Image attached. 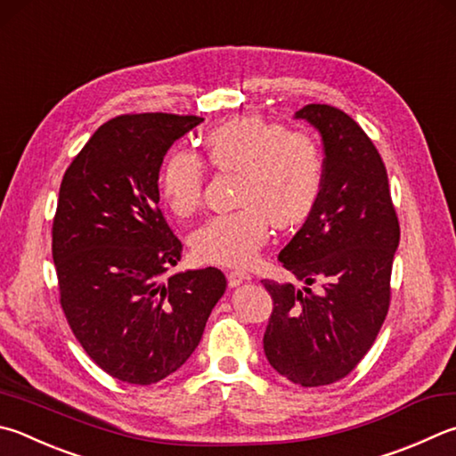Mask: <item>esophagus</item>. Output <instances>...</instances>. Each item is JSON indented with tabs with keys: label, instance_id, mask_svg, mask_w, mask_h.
I'll return each instance as SVG.
<instances>
[{
	"label": "esophagus",
	"instance_id": "34e87169",
	"mask_svg": "<svg viewBox=\"0 0 456 456\" xmlns=\"http://www.w3.org/2000/svg\"><path fill=\"white\" fill-rule=\"evenodd\" d=\"M251 279V275L249 273H247L245 269H231L229 273H227V283H229V287H237V285H241L243 281H249Z\"/></svg>",
	"mask_w": 456,
	"mask_h": 456
}]
</instances>
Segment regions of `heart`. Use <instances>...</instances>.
<instances>
[{"instance_id":"heart-1","label":"heart","mask_w":456,"mask_h":456,"mask_svg":"<svg viewBox=\"0 0 456 456\" xmlns=\"http://www.w3.org/2000/svg\"><path fill=\"white\" fill-rule=\"evenodd\" d=\"M205 159L235 175L237 209L215 215L191 235L201 261L245 265L267 243L271 225L289 229L309 217L322 187L321 147L307 131L287 129L259 115H239L207 131ZM207 164L189 149H173L159 173L165 205L189 217L203 201Z\"/></svg>"}]
</instances>
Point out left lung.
I'll return each instance as SVG.
<instances>
[{
	"mask_svg": "<svg viewBox=\"0 0 456 456\" xmlns=\"http://www.w3.org/2000/svg\"><path fill=\"white\" fill-rule=\"evenodd\" d=\"M295 118L322 137V187L279 261L322 289L261 281L273 299L263 349L279 375L321 387L349 375L375 343L391 305L401 229L385 163L359 123L325 103L305 105Z\"/></svg>",
	"mask_w": 456,
	"mask_h": 456,
	"instance_id": "left-lung-1",
	"label": "left lung"
}]
</instances>
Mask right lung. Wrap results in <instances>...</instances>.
<instances>
[{
    "instance_id": "right-lung-1",
    "label": "right lung",
    "mask_w": 456,
    "mask_h": 456,
    "mask_svg": "<svg viewBox=\"0 0 456 456\" xmlns=\"http://www.w3.org/2000/svg\"><path fill=\"white\" fill-rule=\"evenodd\" d=\"M203 119L127 113L103 123L65 171L52 253L65 319L107 375L131 385L169 377L197 349L227 279L165 271L183 245L159 209L167 149Z\"/></svg>"
}]
</instances>
